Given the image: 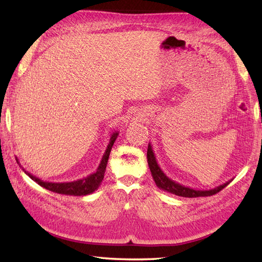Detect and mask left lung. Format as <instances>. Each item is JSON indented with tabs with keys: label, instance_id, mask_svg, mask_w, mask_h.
Segmentation results:
<instances>
[{
	"label": "left lung",
	"instance_id": "obj_1",
	"mask_svg": "<svg viewBox=\"0 0 262 262\" xmlns=\"http://www.w3.org/2000/svg\"><path fill=\"white\" fill-rule=\"evenodd\" d=\"M147 161H148L149 168H150L152 179L158 188L165 192H168V193H172V194L179 195V196H184V198H198V196H208V195L216 194L217 192L223 190L232 181V180L228 181V182H225L224 184H221V185L216 186V188L209 189V190L192 189V188H189V186H185V185L175 182V181H173L172 179H169L168 176L163 172L162 168L159 167L150 143L148 145Z\"/></svg>",
	"mask_w": 262,
	"mask_h": 262
}]
</instances>
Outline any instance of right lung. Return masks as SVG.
Masks as SVG:
<instances>
[{"mask_svg":"<svg viewBox=\"0 0 262 262\" xmlns=\"http://www.w3.org/2000/svg\"><path fill=\"white\" fill-rule=\"evenodd\" d=\"M117 136H119V132L117 131L112 132L107 148H106V150L103 155V158H101L99 166L97 169H96V172L86 176V178H83V179L72 181V182H63V183L46 182V181H42L38 178H36L35 175L30 174L29 172H27L24 167H21V165L19 164V159L18 158H15V159H17V163L20 165V167L23 168V170H25V173L28 175L31 180L35 181L37 184H39L40 186L45 188L46 190H50L52 192H55V193L66 194V195H78V196L88 195V194H92L93 192L97 190L99 188L101 181L104 180V174L106 170V166H107L110 152L112 150V147H113Z\"/></svg>","mask_w":262,"mask_h":262,"instance_id":"add662e5","label":"right lung"}]
</instances>
